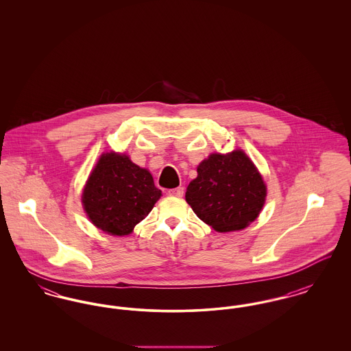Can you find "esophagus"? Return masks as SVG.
I'll list each match as a JSON object with an SVG mask.
<instances>
[{"mask_svg":"<svg viewBox=\"0 0 351 351\" xmlns=\"http://www.w3.org/2000/svg\"><path fill=\"white\" fill-rule=\"evenodd\" d=\"M168 195H169V196H175V197H182L184 195V188L183 186H178V188L169 189V191H168Z\"/></svg>","mask_w":351,"mask_h":351,"instance_id":"esophagus-1","label":"esophagus"}]
</instances>
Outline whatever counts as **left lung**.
<instances>
[{
    "instance_id": "1",
    "label": "left lung",
    "mask_w": 351,
    "mask_h": 351,
    "mask_svg": "<svg viewBox=\"0 0 351 351\" xmlns=\"http://www.w3.org/2000/svg\"><path fill=\"white\" fill-rule=\"evenodd\" d=\"M266 185L243 151L212 154L197 167L185 200L197 217L217 232L241 230L261 213Z\"/></svg>"
}]
</instances>
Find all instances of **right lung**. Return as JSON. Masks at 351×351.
I'll return each instance as SVG.
<instances>
[{
    "instance_id": "obj_1",
    "label": "right lung",
    "mask_w": 351,
    "mask_h": 351,
    "mask_svg": "<svg viewBox=\"0 0 351 351\" xmlns=\"http://www.w3.org/2000/svg\"><path fill=\"white\" fill-rule=\"evenodd\" d=\"M162 191L150 172L126 155L102 154L84 188L83 205L89 219L102 232L128 235L146 217Z\"/></svg>"
}]
</instances>
